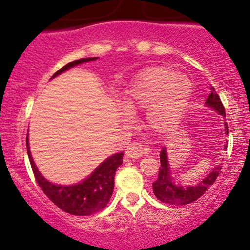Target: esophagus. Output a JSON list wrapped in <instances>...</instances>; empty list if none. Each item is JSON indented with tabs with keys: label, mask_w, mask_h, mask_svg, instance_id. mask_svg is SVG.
Wrapping results in <instances>:
<instances>
[{
	"label": "esophagus",
	"mask_w": 250,
	"mask_h": 250,
	"mask_svg": "<svg viewBox=\"0 0 250 250\" xmlns=\"http://www.w3.org/2000/svg\"><path fill=\"white\" fill-rule=\"evenodd\" d=\"M147 150L143 147V145L138 142H133L128 145V147L125 149V155L128 157H132V159H137L140 157L143 154H146Z\"/></svg>",
	"instance_id": "obj_1"
}]
</instances>
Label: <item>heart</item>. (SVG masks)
<instances>
[{"mask_svg":"<svg viewBox=\"0 0 250 250\" xmlns=\"http://www.w3.org/2000/svg\"><path fill=\"white\" fill-rule=\"evenodd\" d=\"M192 91V82L173 69L150 68L142 72L125 90L122 106L129 112L151 107V125L166 130L178 122Z\"/></svg>","mask_w":250,"mask_h":250,"instance_id":"heart-1","label":"heart"}]
</instances>
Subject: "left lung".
<instances>
[{"mask_svg": "<svg viewBox=\"0 0 250 250\" xmlns=\"http://www.w3.org/2000/svg\"><path fill=\"white\" fill-rule=\"evenodd\" d=\"M207 105L210 107L214 108L215 111H217L219 113H221L222 116H226L225 113V107L222 105V101L220 99L219 94L215 91V89H211V93L208 96L207 99ZM226 125V134H229V125L227 123H225ZM160 168H159V176H157L156 181L152 183V189H154V194L156 195V198L159 200H161L162 203H166L169 205H187L190 204V203L195 202L197 199H199L203 194L208 190V188L214 184V182L216 181V178L219 177L220 171H221V166H217L216 168H214V171L204 178L203 181H200V183L195 187H182V186H176L174 182L172 181L171 174H169V167H168V161H167L166 156V150L162 149L161 154H160Z\"/></svg>", "mask_w": 250, "mask_h": 250, "instance_id": "1", "label": "left lung"}]
</instances>
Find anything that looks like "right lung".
Listing matches in <instances>:
<instances>
[{
	"mask_svg": "<svg viewBox=\"0 0 250 250\" xmlns=\"http://www.w3.org/2000/svg\"><path fill=\"white\" fill-rule=\"evenodd\" d=\"M96 60V57H86L76 60L56 72L53 77L74 66ZM26 150H28L29 161H30L31 169L34 172L36 183L41 188L46 197L55 205H57L61 210L68 212L76 216H90L105 209L113 193L115 187V174L118 167L122 164L123 152H118L113 156L108 157L104 161L85 181L76 186H57L51 182L46 181L40 172L36 168L33 161L30 151H29L28 137H26Z\"/></svg>",
	"mask_w": 250,
	"mask_h": 250,
	"instance_id": "right-lung-1",
	"label": "right lung"
}]
</instances>
